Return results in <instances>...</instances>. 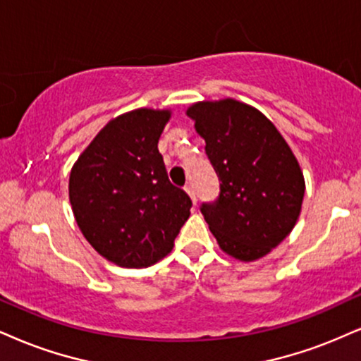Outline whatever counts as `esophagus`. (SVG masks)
<instances>
[{
    "label": "esophagus",
    "instance_id": "esophagus-1",
    "mask_svg": "<svg viewBox=\"0 0 361 361\" xmlns=\"http://www.w3.org/2000/svg\"><path fill=\"white\" fill-rule=\"evenodd\" d=\"M184 189H185V192L190 195V199H192V202H194V206H195V202H197V194H195V189H194L192 182H188Z\"/></svg>",
    "mask_w": 361,
    "mask_h": 361
}]
</instances>
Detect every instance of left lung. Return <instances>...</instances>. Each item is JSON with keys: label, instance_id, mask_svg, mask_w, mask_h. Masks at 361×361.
<instances>
[{"label": "left lung", "instance_id": "obj_1", "mask_svg": "<svg viewBox=\"0 0 361 361\" xmlns=\"http://www.w3.org/2000/svg\"><path fill=\"white\" fill-rule=\"evenodd\" d=\"M206 140V155L219 177V195L201 212L221 249L255 261L295 228L305 195L300 164L259 110L226 99L188 110Z\"/></svg>", "mask_w": 361, "mask_h": 361}]
</instances>
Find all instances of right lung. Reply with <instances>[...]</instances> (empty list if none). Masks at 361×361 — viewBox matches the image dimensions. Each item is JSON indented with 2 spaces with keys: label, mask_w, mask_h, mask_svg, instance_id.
<instances>
[{
  "label": "right lung",
  "mask_w": 361,
  "mask_h": 361,
  "mask_svg": "<svg viewBox=\"0 0 361 361\" xmlns=\"http://www.w3.org/2000/svg\"><path fill=\"white\" fill-rule=\"evenodd\" d=\"M169 110L139 109L110 120L70 173L78 228L99 255L147 268L173 247L192 201L169 180L157 144Z\"/></svg>",
  "instance_id": "add662e5"
}]
</instances>
